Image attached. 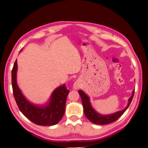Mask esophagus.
<instances>
[{
    "mask_svg": "<svg viewBox=\"0 0 148 148\" xmlns=\"http://www.w3.org/2000/svg\"><path fill=\"white\" fill-rule=\"evenodd\" d=\"M79 86H80V84H79V83L78 82H75V83H74V84H73V88L76 89H78L79 88Z\"/></svg>",
    "mask_w": 148,
    "mask_h": 148,
    "instance_id": "34e87169",
    "label": "esophagus"
}]
</instances>
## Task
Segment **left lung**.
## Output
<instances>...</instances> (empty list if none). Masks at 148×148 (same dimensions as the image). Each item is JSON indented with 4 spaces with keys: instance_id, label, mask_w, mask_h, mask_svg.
Returning <instances> with one entry per match:
<instances>
[{
    "instance_id": "obj_1",
    "label": "left lung",
    "mask_w": 148,
    "mask_h": 148,
    "mask_svg": "<svg viewBox=\"0 0 148 148\" xmlns=\"http://www.w3.org/2000/svg\"><path fill=\"white\" fill-rule=\"evenodd\" d=\"M78 93L82 98L85 116L94 123L97 125H106L115 122V121L118 120V119L121 115H123L125 110L128 109L130 104V103L133 99L134 93H135V90L133 91L132 96L130 97L129 103L126 108L121 111H119L114 114L104 116L99 114L96 111L94 110L90 104V102H89V99L88 96L86 94H84L83 91H82V90H79Z\"/></svg>"
}]
</instances>
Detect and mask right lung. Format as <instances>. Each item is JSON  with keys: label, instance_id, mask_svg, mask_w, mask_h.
Masks as SVG:
<instances>
[{"label": "right lung", "instance_id": "obj_1", "mask_svg": "<svg viewBox=\"0 0 148 148\" xmlns=\"http://www.w3.org/2000/svg\"><path fill=\"white\" fill-rule=\"evenodd\" d=\"M17 61L15 60L12 70L13 94L18 107L25 117L34 123L46 126L59 123L65 113V103L69 90L65 85L57 88L53 92L51 101L45 107L35 106L26 100L16 84Z\"/></svg>", "mask_w": 148, "mask_h": 148}]
</instances>
